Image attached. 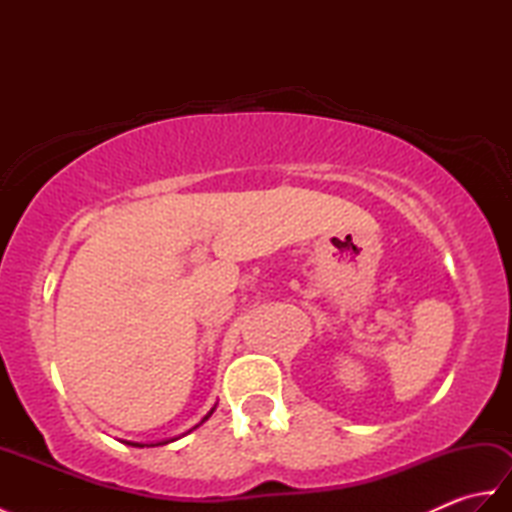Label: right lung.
Here are the masks:
<instances>
[{
  "instance_id": "obj_1",
  "label": "right lung",
  "mask_w": 512,
  "mask_h": 512,
  "mask_svg": "<svg viewBox=\"0 0 512 512\" xmlns=\"http://www.w3.org/2000/svg\"><path fill=\"white\" fill-rule=\"evenodd\" d=\"M215 407H217V405H213V409H211L209 413H206V416L202 418V422H206V420H209V418H211V413L215 411ZM202 422H200V424H202ZM200 424H195V427H193V429H198V427H200ZM193 429H189V431H193ZM189 431H187V433H189ZM173 440H178V438H171V440H162V442H156V444H143V442H125V444H132V447H140V449H143V447H160V444H169V442H173Z\"/></svg>"
}]
</instances>
